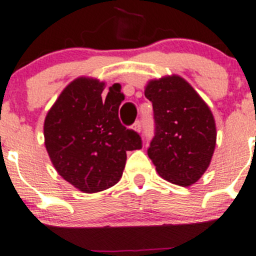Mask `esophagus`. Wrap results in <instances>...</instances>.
<instances>
[{
	"label": "esophagus",
	"mask_w": 256,
	"mask_h": 256,
	"mask_svg": "<svg viewBox=\"0 0 256 256\" xmlns=\"http://www.w3.org/2000/svg\"><path fill=\"white\" fill-rule=\"evenodd\" d=\"M142 121H136L135 124H134V130H136V131H142Z\"/></svg>",
	"instance_id": "1"
}]
</instances>
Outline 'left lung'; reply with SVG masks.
Returning a JSON list of instances; mask_svg holds the SVG:
<instances>
[{
  "mask_svg": "<svg viewBox=\"0 0 256 256\" xmlns=\"http://www.w3.org/2000/svg\"><path fill=\"white\" fill-rule=\"evenodd\" d=\"M145 97L154 111V138L148 155L156 172L174 184H193L214 155L216 125L212 112L178 76L150 80Z\"/></svg>",
  "mask_w": 256,
  "mask_h": 256,
  "instance_id": "obj_1",
  "label": "left lung"
}]
</instances>
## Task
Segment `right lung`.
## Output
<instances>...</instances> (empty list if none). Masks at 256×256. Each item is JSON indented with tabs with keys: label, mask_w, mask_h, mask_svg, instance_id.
I'll use <instances>...</instances> for the list:
<instances>
[{
	"label": "right lung",
	"mask_w": 256,
	"mask_h": 256,
	"mask_svg": "<svg viewBox=\"0 0 256 256\" xmlns=\"http://www.w3.org/2000/svg\"><path fill=\"white\" fill-rule=\"evenodd\" d=\"M114 87V86H112ZM104 83L73 80L48 112L45 146L52 166L66 182L84 193L107 190L120 180L126 152L142 149V136L118 118L120 88L102 100Z\"/></svg>",
	"instance_id": "right-lung-1"
}]
</instances>
